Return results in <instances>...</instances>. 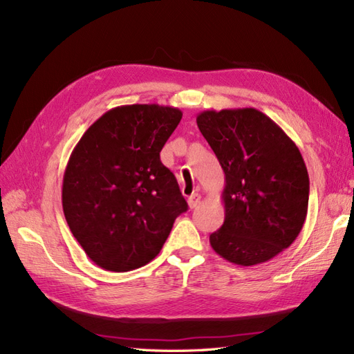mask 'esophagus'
Here are the masks:
<instances>
[{
	"label": "esophagus",
	"mask_w": 354,
	"mask_h": 354,
	"mask_svg": "<svg viewBox=\"0 0 354 354\" xmlns=\"http://www.w3.org/2000/svg\"><path fill=\"white\" fill-rule=\"evenodd\" d=\"M187 202H189V207L190 208H196L198 204L201 202V194L199 193H193L192 196H189V199H187Z\"/></svg>",
	"instance_id": "obj_1"
}]
</instances>
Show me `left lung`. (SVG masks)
I'll return each instance as SVG.
<instances>
[{
    "mask_svg": "<svg viewBox=\"0 0 354 354\" xmlns=\"http://www.w3.org/2000/svg\"><path fill=\"white\" fill-rule=\"evenodd\" d=\"M196 123L225 173V221L212 248L240 266L274 259L307 216L309 175L297 145L254 108L204 111Z\"/></svg>",
    "mask_w": 354,
    "mask_h": 354,
    "instance_id": "obj_1",
    "label": "left lung"
}]
</instances>
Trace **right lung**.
<instances>
[{"label":"right lung","instance_id":"1","mask_svg":"<svg viewBox=\"0 0 354 354\" xmlns=\"http://www.w3.org/2000/svg\"><path fill=\"white\" fill-rule=\"evenodd\" d=\"M181 118L171 106H117L89 126L71 152L64 214L97 266L126 272L147 265L189 208L175 175L160 160Z\"/></svg>","mask_w":354,"mask_h":354}]
</instances>
